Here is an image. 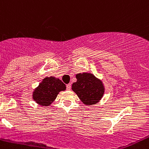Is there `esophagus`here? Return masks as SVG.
I'll use <instances>...</instances> for the list:
<instances>
[{"label":"esophagus","instance_id":"esophagus-1","mask_svg":"<svg viewBox=\"0 0 149 149\" xmlns=\"http://www.w3.org/2000/svg\"><path fill=\"white\" fill-rule=\"evenodd\" d=\"M71 88V83H68V84L66 85V90L67 91H70Z\"/></svg>","mask_w":149,"mask_h":149}]
</instances>
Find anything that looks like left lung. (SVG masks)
Returning <instances> with one entry per match:
<instances>
[{"mask_svg":"<svg viewBox=\"0 0 149 149\" xmlns=\"http://www.w3.org/2000/svg\"><path fill=\"white\" fill-rule=\"evenodd\" d=\"M76 78L77 81L73 83L72 90L80 100L88 105L98 102L104 91L102 82L91 73H78Z\"/></svg>","mask_w":149,"mask_h":149,"instance_id":"1","label":"left lung"}]
</instances>
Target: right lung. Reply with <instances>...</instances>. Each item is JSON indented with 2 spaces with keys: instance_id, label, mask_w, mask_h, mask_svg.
I'll return each instance as SVG.
<instances>
[{
  "instance_id": "add662e5",
  "label": "right lung",
  "mask_w": 149,
  "mask_h": 149,
  "mask_svg": "<svg viewBox=\"0 0 149 149\" xmlns=\"http://www.w3.org/2000/svg\"><path fill=\"white\" fill-rule=\"evenodd\" d=\"M66 90V85L54 77L45 78L33 92V99L42 106H48L56 99L57 95Z\"/></svg>"
}]
</instances>
